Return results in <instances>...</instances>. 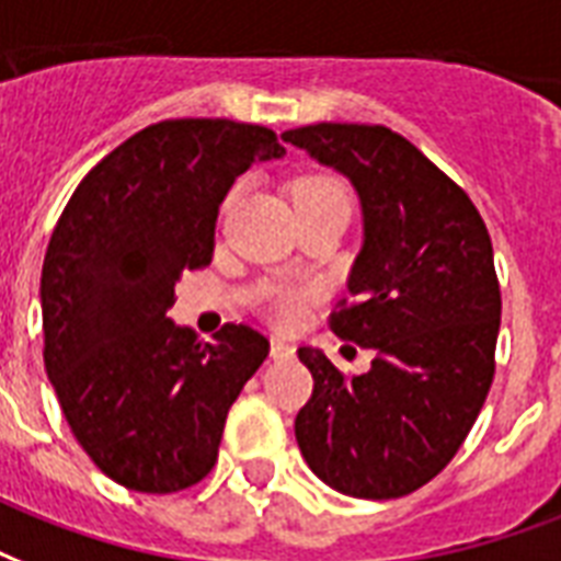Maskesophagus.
<instances>
[{
    "label": "esophagus",
    "instance_id": "obj_1",
    "mask_svg": "<svg viewBox=\"0 0 561 561\" xmlns=\"http://www.w3.org/2000/svg\"><path fill=\"white\" fill-rule=\"evenodd\" d=\"M272 357H275V359H293L295 348L284 340H272Z\"/></svg>",
    "mask_w": 561,
    "mask_h": 561
}]
</instances>
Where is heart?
Segmentation results:
<instances>
[{
    "mask_svg": "<svg viewBox=\"0 0 561 561\" xmlns=\"http://www.w3.org/2000/svg\"><path fill=\"white\" fill-rule=\"evenodd\" d=\"M295 204H310V202H342L348 204V193L345 184L330 175H307L301 181H295L293 186ZM268 312L277 324H293L301 316V298L295 293H275L268 301Z\"/></svg>",
    "mask_w": 561,
    "mask_h": 561,
    "instance_id": "heart-1",
    "label": "heart"
}]
</instances>
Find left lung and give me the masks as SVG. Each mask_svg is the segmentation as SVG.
<instances>
[{"mask_svg": "<svg viewBox=\"0 0 561 561\" xmlns=\"http://www.w3.org/2000/svg\"><path fill=\"white\" fill-rule=\"evenodd\" d=\"M280 137L357 190L363 249L330 328L375 348L357 377L319 348H298L312 398L295 438L330 489L403 497L454 459L492 386L501 330L492 240L471 198L383 125L319 123Z\"/></svg>", "mask_w": 561, "mask_h": 561, "instance_id": "8db88e82", "label": "left lung"}]
</instances>
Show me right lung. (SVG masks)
I'll list each match as a JSON object with an SVG mask.
<instances>
[{"label":"right lung","mask_w":561,"mask_h":561,"mask_svg":"<svg viewBox=\"0 0 561 561\" xmlns=\"http://www.w3.org/2000/svg\"><path fill=\"white\" fill-rule=\"evenodd\" d=\"M284 154L263 125L167 119L95 163L60 213L41 277L46 375L78 445L125 489L172 494L210 474L268 357L249 324L202 342L167 310L178 277L210 263L233 181Z\"/></svg>","instance_id":"obj_1"}]
</instances>
